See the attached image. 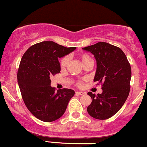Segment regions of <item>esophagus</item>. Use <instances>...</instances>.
I'll list each match as a JSON object with an SVG mask.
<instances>
[{
  "label": "esophagus",
  "mask_w": 147,
  "mask_h": 147,
  "mask_svg": "<svg viewBox=\"0 0 147 147\" xmlns=\"http://www.w3.org/2000/svg\"><path fill=\"white\" fill-rule=\"evenodd\" d=\"M85 92H80V91H77V92H76V94H77V95H83V94H84Z\"/></svg>",
  "instance_id": "obj_1"
}]
</instances>
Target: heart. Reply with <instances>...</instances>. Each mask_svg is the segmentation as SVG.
<instances>
[{
  "instance_id": "1",
  "label": "heart",
  "mask_w": 147,
  "mask_h": 147,
  "mask_svg": "<svg viewBox=\"0 0 147 147\" xmlns=\"http://www.w3.org/2000/svg\"><path fill=\"white\" fill-rule=\"evenodd\" d=\"M79 59H80V61H81V63L83 65L84 64H86V62H88V61H92L90 57L87 54L80 55L79 56ZM68 63H69V57H68L67 56L64 57L60 61V67L61 69H64V68L67 67ZM79 85H80V83H79Z\"/></svg>"
}]
</instances>
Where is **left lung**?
<instances>
[{"label":"left lung","mask_w":147,"mask_h":147,"mask_svg":"<svg viewBox=\"0 0 147 147\" xmlns=\"http://www.w3.org/2000/svg\"><path fill=\"white\" fill-rule=\"evenodd\" d=\"M83 50L94 55L97 61L94 81L102 83V94L88 92L92 102L87 111L96 119H108L119 111L128 97L130 64L121 48L107 42H99Z\"/></svg>","instance_id":"1"}]
</instances>
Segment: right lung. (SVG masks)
<instances>
[{"mask_svg": "<svg viewBox=\"0 0 147 147\" xmlns=\"http://www.w3.org/2000/svg\"><path fill=\"white\" fill-rule=\"evenodd\" d=\"M76 48L48 40L32 45L24 54L17 72V83L25 105L38 119L52 122L61 117L75 94L73 90L66 88L55 92L50 76L60 72L58 59Z\"/></svg>", "mask_w": 147, "mask_h": 147, "instance_id": "right-lung-1", "label": "right lung"}]
</instances>
